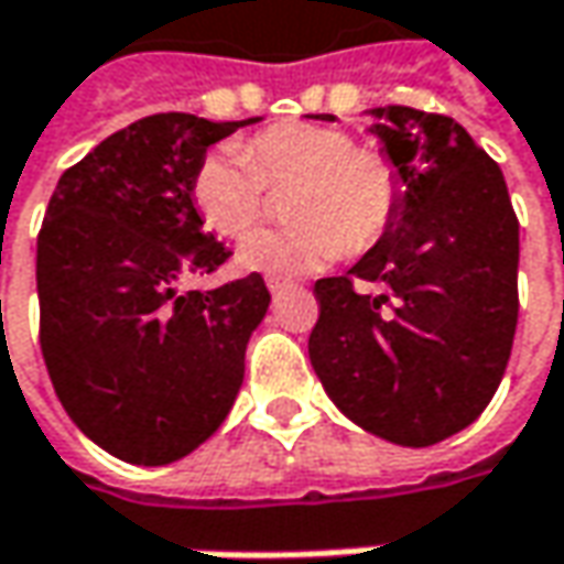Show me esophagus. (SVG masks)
Listing matches in <instances>:
<instances>
[{"label":"esophagus","instance_id":"obj_1","mask_svg":"<svg viewBox=\"0 0 564 564\" xmlns=\"http://www.w3.org/2000/svg\"><path fill=\"white\" fill-rule=\"evenodd\" d=\"M267 289H269V292H272V295H282V292H289L292 285H289L285 279H275V275H269Z\"/></svg>","mask_w":564,"mask_h":564}]
</instances>
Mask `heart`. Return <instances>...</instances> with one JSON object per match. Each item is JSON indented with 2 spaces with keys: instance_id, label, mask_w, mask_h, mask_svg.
Masks as SVG:
<instances>
[{
  "instance_id": "obj_1",
  "label": "heart",
  "mask_w": 564,
  "mask_h": 564,
  "mask_svg": "<svg viewBox=\"0 0 564 564\" xmlns=\"http://www.w3.org/2000/svg\"><path fill=\"white\" fill-rule=\"evenodd\" d=\"M263 184H295L285 212L295 225L263 228L240 243L238 267L275 279L314 272L339 250L361 253L387 231L397 203V167L324 123H279L243 145H221L199 161L189 199L218 238L247 235L263 212Z\"/></svg>"
}]
</instances>
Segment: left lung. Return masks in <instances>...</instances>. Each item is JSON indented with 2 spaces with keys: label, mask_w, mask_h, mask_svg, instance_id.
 Listing matches in <instances>:
<instances>
[{
  "label": "left lung",
  "mask_w": 564,
  "mask_h": 564,
  "mask_svg": "<svg viewBox=\"0 0 564 564\" xmlns=\"http://www.w3.org/2000/svg\"><path fill=\"white\" fill-rule=\"evenodd\" d=\"M368 132L397 167L400 203L346 275L317 279L307 339L326 397L365 432L432 447L489 406L518 326V215L501 167L460 123L375 107ZM333 120V117H329ZM390 296H358L354 279Z\"/></svg>",
  "instance_id": "obj_1"
}]
</instances>
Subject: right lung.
I'll use <instances>...</instances> for the list:
<instances>
[{"label": "right lung", "instance_id": "right-lung-1", "mask_svg": "<svg viewBox=\"0 0 564 564\" xmlns=\"http://www.w3.org/2000/svg\"><path fill=\"white\" fill-rule=\"evenodd\" d=\"M253 123L142 117L50 196L37 238L43 361L72 422L127 464L193 454L238 400L269 289L260 272L186 289L231 253L203 228L189 181L209 145Z\"/></svg>", "mask_w": 564, "mask_h": 564}]
</instances>
